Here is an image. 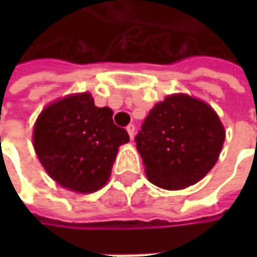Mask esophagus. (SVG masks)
Listing matches in <instances>:
<instances>
[{
	"mask_svg": "<svg viewBox=\"0 0 257 257\" xmlns=\"http://www.w3.org/2000/svg\"><path fill=\"white\" fill-rule=\"evenodd\" d=\"M134 132H136V130H134L133 124L127 125V133H128V136H130V139H132V140H133V139H134Z\"/></svg>",
	"mask_w": 257,
	"mask_h": 257,
	"instance_id": "esophagus-1",
	"label": "esophagus"
}]
</instances>
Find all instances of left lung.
Listing matches in <instances>:
<instances>
[{
    "label": "left lung",
    "mask_w": 257,
    "mask_h": 257,
    "mask_svg": "<svg viewBox=\"0 0 257 257\" xmlns=\"http://www.w3.org/2000/svg\"><path fill=\"white\" fill-rule=\"evenodd\" d=\"M224 139V125L212 105L176 93L154 104L136 143L149 182L164 190H183L212 170Z\"/></svg>",
    "instance_id": "obj_1"
}]
</instances>
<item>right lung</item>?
I'll return each instance as SVG.
<instances>
[{
    "label": "right lung",
    "instance_id": "obj_1",
    "mask_svg": "<svg viewBox=\"0 0 257 257\" xmlns=\"http://www.w3.org/2000/svg\"><path fill=\"white\" fill-rule=\"evenodd\" d=\"M128 134L113 121L110 107H97L91 93L68 94L38 114L33 128L35 154L61 187L81 194L108 182L115 156Z\"/></svg>",
    "mask_w": 257,
    "mask_h": 257
}]
</instances>
